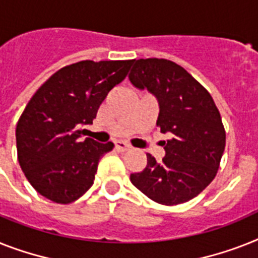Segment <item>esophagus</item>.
I'll list each match as a JSON object with an SVG mask.
<instances>
[{
    "label": "esophagus",
    "instance_id": "obj_1",
    "mask_svg": "<svg viewBox=\"0 0 258 258\" xmlns=\"http://www.w3.org/2000/svg\"><path fill=\"white\" fill-rule=\"evenodd\" d=\"M115 148H116L118 151H120V152H124V151H128L130 148H131V146H130L128 143H125V142L119 140V142L115 143Z\"/></svg>",
    "mask_w": 258,
    "mask_h": 258
}]
</instances>
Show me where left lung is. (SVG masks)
I'll return each instance as SVG.
<instances>
[{
    "mask_svg": "<svg viewBox=\"0 0 258 258\" xmlns=\"http://www.w3.org/2000/svg\"><path fill=\"white\" fill-rule=\"evenodd\" d=\"M130 81L158 98V125L172 138L165 156L156 162L147 154L143 171L131 183L163 205L189 202L215 179L225 148V130L211 94L185 69L168 59H134Z\"/></svg>",
    "mask_w": 258,
    "mask_h": 258,
    "instance_id": "8db88e82",
    "label": "left lung"
}]
</instances>
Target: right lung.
<instances>
[{"instance_id":"right-lung-1","label":"right lung","mask_w":258,"mask_h":258,"mask_svg":"<svg viewBox=\"0 0 258 258\" xmlns=\"http://www.w3.org/2000/svg\"><path fill=\"white\" fill-rule=\"evenodd\" d=\"M133 60H81L53 74L31 96L16 128L17 155L29 183L58 204H70L94 184L99 159L114 143L86 138L98 108L127 77Z\"/></svg>"}]
</instances>
